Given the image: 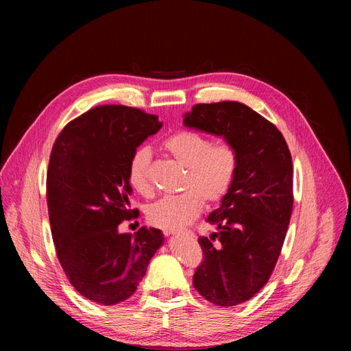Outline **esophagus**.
<instances>
[{
    "instance_id": "obj_1",
    "label": "esophagus",
    "mask_w": 351,
    "mask_h": 351,
    "mask_svg": "<svg viewBox=\"0 0 351 351\" xmlns=\"http://www.w3.org/2000/svg\"><path fill=\"white\" fill-rule=\"evenodd\" d=\"M164 234L165 236H176V234H178V231H176V230H164Z\"/></svg>"
}]
</instances>
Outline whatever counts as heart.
Segmentation results:
<instances>
[{"label":"heart","mask_w":351,"mask_h":351,"mask_svg":"<svg viewBox=\"0 0 351 351\" xmlns=\"http://www.w3.org/2000/svg\"><path fill=\"white\" fill-rule=\"evenodd\" d=\"M164 149L186 168L184 193L156 200L146 209L149 224L178 230L192 222L206 204H218L231 190L239 169V154L227 142L212 143L196 132H177L164 141ZM149 151L137 149L129 162V183L137 193L151 196Z\"/></svg>","instance_id":"1"}]
</instances>
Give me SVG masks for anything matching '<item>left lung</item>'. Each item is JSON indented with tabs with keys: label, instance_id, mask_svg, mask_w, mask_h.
Returning <instances> with one entry per match:
<instances>
[{
	"label": "left lung",
	"instance_id": "1",
	"mask_svg": "<svg viewBox=\"0 0 351 351\" xmlns=\"http://www.w3.org/2000/svg\"><path fill=\"white\" fill-rule=\"evenodd\" d=\"M183 124L239 154L234 184L206 218L217 232L199 239L204 262L193 275L208 302L236 306L268 282L278 261L293 210L291 155L277 127L240 102L195 105Z\"/></svg>",
	"mask_w": 351,
	"mask_h": 351
}]
</instances>
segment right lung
<instances>
[{
	"label": "right lung",
	"mask_w": 351,
	"mask_h": 351,
	"mask_svg": "<svg viewBox=\"0 0 351 351\" xmlns=\"http://www.w3.org/2000/svg\"><path fill=\"white\" fill-rule=\"evenodd\" d=\"M162 123L124 105H101L70 121L52 146L48 212L57 256L71 285L104 306L136 291L164 244L158 228L119 232L130 209L129 162Z\"/></svg>",
	"instance_id": "1"
}]
</instances>
